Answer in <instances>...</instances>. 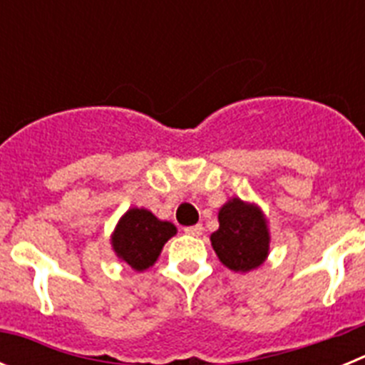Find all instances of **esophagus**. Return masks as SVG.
I'll list each match as a JSON object with an SVG mask.
<instances>
[{"mask_svg":"<svg viewBox=\"0 0 365 365\" xmlns=\"http://www.w3.org/2000/svg\"><path fill=\"white\" fill-rule=\"evenodd\" d=\"M185 232L188 235H193V237H197V235L202 234V225H193V227H186Z\"/></svg>","mask_w":365,"mask_h":365,"instance_id":"esophagus-1","label":"esophagus"}]
</instances>
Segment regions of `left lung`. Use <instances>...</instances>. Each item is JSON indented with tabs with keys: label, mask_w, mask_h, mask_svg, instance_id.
<instances>
[{
	"label": "left lung",
	"mask_w": 365,
	"mask_h": 365,
	"mask_svg": "<svg viewBox=\"0 0 365 365\" xmlns=\"http://www.w3.org/2000/svg\"><path fill=\"white\" fill-rule=\"evenodd\" d=\"M219 228L210 235L222 265L234 272H248L269 256L270 234L267 219L256 205L234 197L219 210Z\"/></svg>",
	"instance_id": "1"
}]
</instances>
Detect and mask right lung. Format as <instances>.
<instances>
[{
  "label": "right lung",
  "mask_w": 365,
  "mask_h": 365,
  "mask_svg": "<svg viewBox=\"0 0 365 365\" xmlns=\"http://www.w3.org/2000/svg\"><path fill=\"white\" fill-rule=\"evenodd\" d=\"M177 234L170 221H160L150 210L130 208L111 235L113 250L131 269L143 272L160 256L164 243Z\"/></svg>",
  "instance_id": "1"
}]
</instances>
